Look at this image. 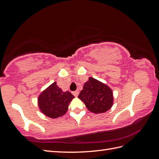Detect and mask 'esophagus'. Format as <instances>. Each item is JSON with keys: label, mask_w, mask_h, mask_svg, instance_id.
<instances>
[{"label": "esophagus", "mask_w": 159, "mask_h": 159, "mask_svg": "<svg viewBox=\"0 0 159 159\" xmlns=\"http://www.w3.org/2000/svg\"><path fill=\"white\" fill-rule=\"evenodd\" d=\"M73 94H74V95L75 96V97H78V94H79L78 91H74V92H73Z\"/></svg>", "instance_id": "obj_1"}]
</instances>
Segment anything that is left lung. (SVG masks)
<instances>
[{
    "label": "left lung",
    "instance_id": "8db88e82",
    "mask_svg": "<svg viewBox=\"0 0 159 159\" xmlns=\"http://www.w3.org/2000/svg\"><path fill=\"white\" fill-rule=\"evenodd\" d=\"M89 111L99 114L107 111L113 103V91L109 86L89 77L78 95Z\"/></svg>",
    "mask_w": 159,
    "mask_h": 159
}]
</instances>
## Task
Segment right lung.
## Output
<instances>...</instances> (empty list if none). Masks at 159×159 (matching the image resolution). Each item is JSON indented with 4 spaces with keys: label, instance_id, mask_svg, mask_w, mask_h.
I'll return each instance as SVG.
<instances>
[{
    "label": "right lung",
    "instance_id": "1",
    "mask_svg": "<svg viewBox=\"0 0 159 159\" xmlns=\"http://www.w3.org/2000/svg\"><path fill=\"white\" fill-rule=\"evenodd\" d=\"M74 98L70 91H62L55 81L40 93L38 99V106L46 116L56 119L67 112L69 103Z\"/></svg>",
    "mask_w": 159,
    "mask_h": 159
}]
</instances>
